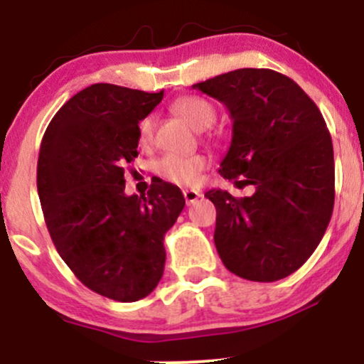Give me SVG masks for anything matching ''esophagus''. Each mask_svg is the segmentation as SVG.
Masks as SVG:
<instances>
[{"mask_svg":"<svg viewBox=\"0 0 364 364\" xmlns=\"http://www.w3.org/2000/svg\"><path fill=\"white\" fill-rule=\"evenodd\" d=\"M183 196H185L186 205H191V203H195L202 196V193L198 190H183Z\"/></svg>","mask_w":364,"mask_h":364,"instance_id":"esophagus-1","label":"esophagus"}]
</instances>
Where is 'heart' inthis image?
Listing matches in <instances>:
<instances>
[{
  "label": "heart",
  "instance_id": "1",
  "mask_svg": "<svg viewBox=\"0 0 364 364\" xmlns=\"http://www.w3.org/2000/svg\"><path fill=\"white\" fill-rule=\"evenodd\" d=\"M171 111L183 118L195 129H207L215 121V107L207 99L198 95H185L173 102ZM154 133V118L147 116L139 124V141L140 145H149ZM208 159L203 154H191V156H169L161 157L154 164V171L166 181L174 185L190 186L198 181L200 174L207 169Z\"/></svg>",
  "mask_w": 364,
  "mask_h": 364
}]
</instances>
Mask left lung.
I'll list each match as a JSON object with an SVG mask.
<instances>
[{
    "label": "left lung",
    "mask_w": 364,
    "mask_h": 364,
    "mask_svg": "<svg viewBox=\"0 0 364 364\" xmlns=\"http://www.w3.org/2000/svg\"><path fill=\"white\" fill-rule=\"evenodd\" d=\"M193 89L217 99L232 119L220 176L252 196L223 190L214 241L229 272L274 282L299 269L318 246L333 210V147L323 116L301 87L267 68L217 75Z\"/></svg>",
    "instance_id": "1"
}]
</instances>
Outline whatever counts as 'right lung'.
<instances>
[{"mask_svg":"<svg viewBox=\"0 0 364 364\" xmlns=\"http://www.w3.org/2000/svg\"><path fill=\"white\" fill-rule=\"evenodd\" d=\"M162 97L94 83L54 114L39 150L37 191L58 253L83 286L121 303L156 289L164 235L185 207L181 190L162 179L147 195H124L139 123Z\"/></svg>","mask_w":364,"mask_h":364,"instance_id":"obj_1","label":"right lung"}]
</instances>
